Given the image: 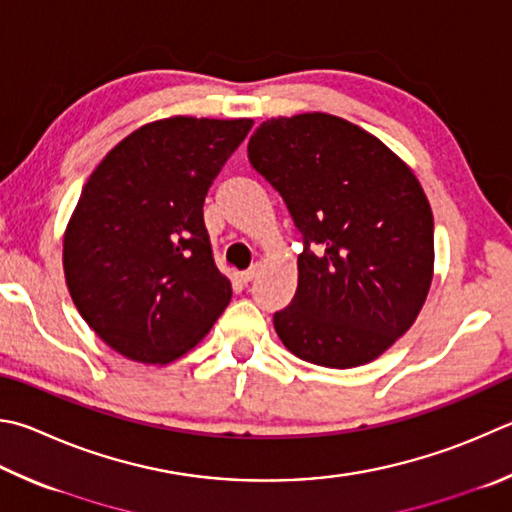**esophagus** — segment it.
Segmentation results:
<instances>
[{
  "label": "esophagus",
  "instance_id": "1",
  "mask_svg": "<svg viewBox=\"0 0 512 512\" xmlns=\"http://www.w3.org/2000/svg\"><path fill=\"white\" fill-rule=\"evenodd\" d=\"M257 273H259V266H257V264H255V266H250L248 271L239 273V282H241V284H248V282H253L255 277H257Z\"/></svg>",
  "mask_w": 512,
  "mask_h": 512
}]
</instances>
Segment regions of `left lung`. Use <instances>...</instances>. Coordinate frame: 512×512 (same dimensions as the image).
I'll list each match as a JSON object with an SVG mask.
<instances>
[{
  "mask_svg": "<svg viewBox=\"0 0 512 512\" xmlns=\"http://www.w3.org/2000/svg\"><path fill=\"white\" fill-rule=\"evenodd\" d=\"M248 161L297 232V291L273 315L280 340L320 367L365 365L412 327L430 291L434 221L410 167L329 114L271 118Z\"/></svg>",
  "mask_w": 512,
  "mask_h": 512,
  "instance_id": "left-lung-1",
  "label": "left lung"
}]
</instances>
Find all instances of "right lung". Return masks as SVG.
<instances>
[{
	"label": "right lung",
	"mask_w": 512,
	"mask_h": 512,
	"mask_svg": "<svg viewBox=\"0 0 512 512\" xmlns=\"http://www.w3.org/2000/svg\"><path fill=\"white\" fill-rule=\"evenodd\" d=\"M253 120L176 116L123 138L89 176L64 235L73 304L123 356L190 351L230 302L203 201Z\"/></svg>",
	"instance_id": "1"
}]
</instances>
